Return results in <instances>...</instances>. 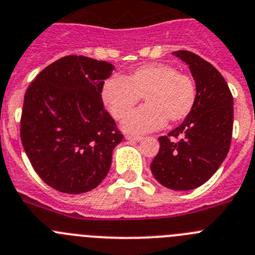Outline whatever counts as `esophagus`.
<instances>
[{
	"instance_id": "obj_1",
	"label": "esophagus",
	"mask_w": 255,
	"mask_h": 255,
	"mask_svg": "<svg viewBox=\"0 0 255 255\" xmlns=\"http://www.w3.org/2000/svg\"><path fill=\"white\" fill-rule=\"evenodd\" d=\"M126 139L128 141H134V142H139L143 139V137L141 136H133V134H126Z\"/></svg>"
}]
</instances>
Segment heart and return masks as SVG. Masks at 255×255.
<instances>
[{
    "instance_id": "obj_1",
    "label": "heart",
    "mask_w": 255,
    "mask_h": 255,
    "mask_svg": "<svg viewBox=\"0 0 255 255\" xmlns=\"http://www.w3.org/2000/svg\"><path fill=\"white\" fill-rule=\"evenodd\" d=\"M102 100L114 119L125 118L143 97L146 106L128 115L122 128L126 132L146 133L169 123L182 122L193 111L197 88L193 79L178 73L173 66L147 63L127 76H113L102 86Z\"/></svg>"
}]
</instances>
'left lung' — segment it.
<instances>
[{"mask_svg": "<svg viewBox=\"0 0 255 255\" xmlns=\"http://www.w3.org/2000/svg\"><path fill=\"white\" fill-rule=\"evenodd\" d=\"M189 66L197 88L193 111L182 125L159 137L160 150L151 171L164 187L190 190L216 173L233 136L234 99L221 73L189 50L173 52Z\"/></svg>", "mask_w": 255, "mask_h": 255, "instance_id": "left-lung-1", "label": "left lung"}]
</instances>
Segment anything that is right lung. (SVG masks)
<instances>
[{
    "mask_svg": "<svg viewBox=\"0 0 255 255\" xmlns=\"http://www.w3.org/2000/svg\"><path fill=\"white\" fill-rule=\"evenodd\" d=\"M113 70L109 62L66 56L45 67L25 93L22 146L43 182L62 193L98 187L122 142L100 94Z\"/></svg>",
    "mask_w": 255,
    "mask_h": 255,
    "instance_id": "1",
    "label": "right lung"
}]
</instances>
